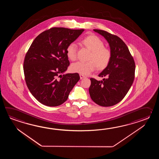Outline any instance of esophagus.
<instances>
[{"label":"esophagus","instance_id":"34e87169","mask_svg":"<svg viewBox=\"0 0 159 159\" xmlns=\"http://www.w3.org/2000/svg\"><path fill=\"white\" fill-rule=\"evenodd\" d=\"M80 79H81V80H82V79H83V78H84L86 77L84 75H81V74L80 75Z\"/></svg>","mask_w":159,"mask_h":159}]
</instances>
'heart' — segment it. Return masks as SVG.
<instances>
[{"label": "heart", "mask_w": 159, "mask_h": 159, "mask_svg": "<svg viewBox=\"0 0 159 159\" xmlns=\"http://www.w3.org/2000/svg\"><path fill=\"white\" fill-rule=\"evenodd\" d=\"M81 44L88 48L91 53L88 57L87 62L79 61L73 64L71 70L81 75H88L94 71L97 66L99 70H103L108 66L111 58V51L108 48L104 47V43L95 35H89L81 41ZM66 53L68 57L75 61L77 58V45L71 43L69 44Z\"/></svg>", "instance_id": "b5f03b06"}]
</instances>
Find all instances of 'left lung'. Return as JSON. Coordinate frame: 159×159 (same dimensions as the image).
<instances>
[{
  "instance_id": "obj_1",
  "label": "left lung",
  "mask_w": 159,
  "mask_h": 159,
  "mask_svg": "<svg viewBox=\"0 0 159 159\" xmlns=\"http://www.w3.org/2000/svg\"><path fill=\"white\" fill-rule=\"evenodd\" d=\"M105 37L111 51L108 66L99 75L103 81L91 78L89 94L97 105L109 107L125 98L135 78V64L129 48L122 39L105 30H94Z\"/></svg>"
}]
</instances>
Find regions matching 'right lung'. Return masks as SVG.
<instances>
[{
    "instance_id": "right-lung-1",
    "label": "right lung",
    "mask_w": 159,
    "mask_h": 159,
    "mask_svg": "<svg viewBox=\"0 0 159 159\" xmlns=\"http://www.w3.org/2000/svg\"><path fill=\"white\" fill-rule=\"evenodd\" d=\"M84 30L53 27L35 38L23 64L25 81L31 94L43 105H62L80 79L78 73L61 75L70 65L66 53L68 45Z\"/></svg>"
}]
</instances>
